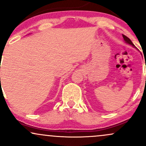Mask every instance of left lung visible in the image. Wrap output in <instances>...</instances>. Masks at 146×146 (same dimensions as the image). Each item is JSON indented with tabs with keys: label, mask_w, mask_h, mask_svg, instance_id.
Returning a JSON list of instances; mask_svg holds the SVG:
<instances>
[{
	"label": "left lung",
	"mask_w": 146,
	"mask_h": 146,
	"mask_svg": "<svg viewBox=\"0 0 146 146\" xmlns=\"http://www.w3.org/2000/svg\"><path fill=\"white\" fill-rule=\"evenodd\" d=\"M122 36H123V40H124V41L125 42L127 43V44H130V45H132V46H134V47H135V45H134V44L132 42V41L130 40V39H129V38H128V37L127 36H125V35H122Z\"/></svg>",
	"instance_id": "1"
}]
</instances>
